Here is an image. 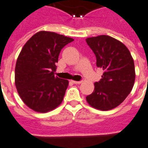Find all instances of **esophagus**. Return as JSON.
<instances>
[{
  "mask_svg": "<svg viewBox=\"0 0 148 148\" xmlns=\"http://www.w3.org/2000/svg\"><path fill=\"white\" fill-rule=\"evenodd\" d=\"M72 82L74 84H81L82 82V81H72Z\"/></svg>",
  "mask_w": 148,
  "mask_h": 148,
  "instance_id": "34e87169",
  "label": "esophagus"
}]
</instances>
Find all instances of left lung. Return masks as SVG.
Instances as JSON below:
<instances>
[{
	"label": "left lung",
	"instance_id": "8db88e82",
	"mask_svg": "<svg viewBox=\"0 0 148 148\" xmlns=\"http://www.w3.org/2000/svg\"><path fill=\"white\" fill-rule=\"evenodd\" d=\"M86 41L96 56L97 66L104 71L101 79L94 83L93 92L86 97L87 102L102 111L114 109L133 88V58L124 43L109 36L90 37Z\"/></svg>",
	"mask_w": 148,
	"mask_h": 148
}]
</instances>
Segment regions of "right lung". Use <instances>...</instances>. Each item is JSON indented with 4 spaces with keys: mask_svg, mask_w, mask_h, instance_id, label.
I'll return each mask as SVG.
<instances>
[{
    "mask_svg": "<svg viewBox=\"0 0 148 148\" xmlns=\"http://www.w3.org/2000/svg\"><path fill=\"white\" fill-rule=\"evenodd\" d=\"M74 41L62 35L41 31L27 40L18 56L15 84L24 103L38 112H47L62 101L68 80L55 77L61 50Z\"/></svg>",
    "mask_w": 148,
    "mask_h": 148,
    "instance_id": "1",
    "label": "right lung"
}]
</instances>
